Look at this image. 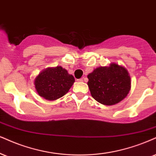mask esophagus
Returning <instances> with one entry per match:
<instances>
[{
  "mask_svg": "<svg viewBox=\"0 0 156 156\" xmlns=\"http://www.w3.org/2000/svg\"><path fill=\"white\" fill-rule=\"evenodd\" d=\"M78 82H83V79H79V80H77Z\"/></svg>",
  "mask_w": 156,
  "mask_h": 156,
  "instance_id": "esophagus-1",
  "label": "esophagus"
}]
</instances>
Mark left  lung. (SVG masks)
Masks as SVG:
<instances>
[{
  "label": "left lung",
  "instance_id": "8db88e82",
  "mask_svg": "<svg viewBox=\"0 0 156 156\" xmlns=\"http://www.w3.org/2000/svg\"><path fill=\"white\" fill-rule=\"evenodd\" d=\"M87 78L91 95L103 105L119 103L126 97L131 88V78L127 70L116 63L95 69Z\"/></svg>",
  "mask_w": 156,
  "mask_h": 156
}]
</instances>
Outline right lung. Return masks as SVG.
Here are the masks:
<instances>
[{"label": "right lung", "mask_w": 156, "mask_h": 156, "mask_svg": "<svg viewBox=\"0 0 156 156\" xmlns=\"http://www.w3.org/2000/svg\"><path fill=\"white\" fill-rule=\"evenodd\" d=\"M75 82L74 76L61 66L47 68L34 80V86L40 97L55 101L69 92Z\"/></svg>", "instance_id": "1"}]
</instances>
